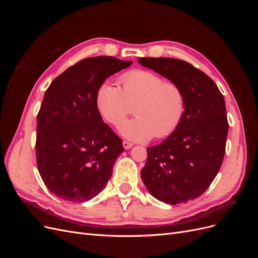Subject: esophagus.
Masks as SVG:
<instances>
[{
  "label": "esophagus",
  "instance_id": "esophagus-1",
  "mask_svg": "<svg viewBox=\"0 0 258 258\" xmlns=\"http://www.w3.org/2000/svg\"><path fill=\"white\" fill-rule=\"evenodd\" d=\"M122 146H123L124 150H129V148H131L132 146H134V144L128 142V141H123V142H122Z\"/></svg>",
  "mask_w": 258,
  "mask_h": 258
}]
</instances>
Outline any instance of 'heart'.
Masks as SVG:
<instances>
[{
    "label": "heart",
    "mask_w": 258,
    "mask_h": 258,
    "mask_svg": "<svg viewBox=\"0 0 258 258\" xmlns=\"http://www.w3.org/2000/svg\"><path fill=\"white\" fill-rule=\"evenodd\" d=\"M121 89L111 82L101 84L95 97L99 114L117 126L132 111L134 118L119 126L122 137L131 141L166 138L178 127L185 113V96L174 83L144 70H136L120 77Z\"/></svg>",
    "instance_id": "b5f03b06"
}]
</instances>
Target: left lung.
Here are the masks:
<instances>
[{"label":"left lung","instance_id":"obj_1","mask_svg":"<svg viewBox=\"0 0 258 258\" xmlns=\"http://www.w3.org/2000/svg\"><path fill=\"white\" fill-rule=\"evenodd\" d=\"M139 63L179 86L185 113L165 141L147 147L141 177L153 197L177 205L201 196L223 162L228 121L216 84L200 70L173 58H139Z\"/></svg>","mask_w":258,"mask_h":258}]
</instances>
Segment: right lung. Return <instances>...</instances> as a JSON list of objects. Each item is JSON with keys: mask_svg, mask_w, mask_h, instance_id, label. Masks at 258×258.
Returning a JSON list of instances; mask_svg holds the SVG:
<instances>
[{"mask_svg": "<svg viewBox=\"0 0 258 258\" xmlns=\"http://www.w3.org/2000/svg\"><path fill=\"white\" fill-rule=\"evenodd\" d=\"M131 64L108 56L84 59L46 90L37 115L36 161L46 187L58 198L91 200L111 178L123 146L103 122L95 97L107 77Z\"/></svg>", "mask_w": 258, "mask_h": 258, "instance_id": "right-lung-1", "label": "right lung"}]
</instances>
